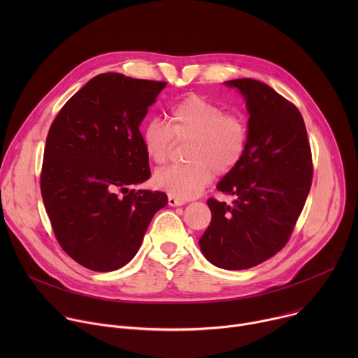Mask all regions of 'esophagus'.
I'll list each match as a JSON object with an SVG mask.
<instances>
[{"instance_id":"obj_1","label":"esophagus","mask_w":358,"mask_h":358,"mask_svg":"<svg viewBox=\"0 0 358 358\" xmlns=\"http://www.w3.org/2000/svg\"><path fill=\"white\" fill-rule=\"evenodd\" d=\"M185 203V201H182V199H178V198H176V196H169V206H171V207H180V206H184Z\"/></svg>"}]
</instances>
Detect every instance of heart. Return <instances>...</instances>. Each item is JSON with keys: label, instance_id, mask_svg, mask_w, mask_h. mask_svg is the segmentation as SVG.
Returning a JSON list of instances; mask_svg holds the SVG:
<instances>
[{"label": "heart", "instance_id": "heart-1", "mask_svg": "<svg viewBox=\"0 0 358 358\" xmlns=\"http://www.w3.org/2000/svg\"><path fill=\"white\" fill-rule=\"evenodd\" d=\"M169 122L150 120L141 129V143L147 157L164 164L176 140L187 141L185 164L170 166L155 174V184L178 199H189L202 192L213 176L224 177L242 162L248 147L245 120L199 94H188L169 112Z\"/></svg>", "mask_w": 358, "mask_h": 358}]
</instances>
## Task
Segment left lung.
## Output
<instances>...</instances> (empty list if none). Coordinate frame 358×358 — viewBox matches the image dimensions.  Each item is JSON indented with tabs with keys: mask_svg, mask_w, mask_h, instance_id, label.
Here are the masks:
<instances>
[{
	"mask_svg": "<svg viewBox=\"0 0 358 358\" xmlns=\"http://www.w3.org/2000/svg\"><path fill=\"white\" fill-rule=\"evenodd\" d=\"M246 99L248 147L218 189L232 206L207 201L213 218L199 239L211 264L229 271L257 266L289 242L313 178L312 150L299 109L255 79L225 82Z\"/></svg>",
	"mask_w": 358,
	"mask_h": 358,
	"instance_id": "8db88e82",
	"label": "left lung"
}]
</instances>
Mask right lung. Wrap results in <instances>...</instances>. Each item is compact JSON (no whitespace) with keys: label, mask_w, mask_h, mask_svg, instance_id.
I'll use <instances>...</instances> for the list:
<instances>
[{"label":"right lung","mask_w":358,"mask_h":358,"mask_svg":"<svg viewBox=\"0 0 358 358\" xmlns=\"http://www.w3.org/2000/svg\"><path fill=\"white\" fill-rule=\"evenodd\" d=\"M166 82L100 73L78 90L48 131L41 194L61 248L79 265L110 272L137 253L162 191L150 178L140 123Z\"/></svg>","instance_id":"1"}]
</instances>
